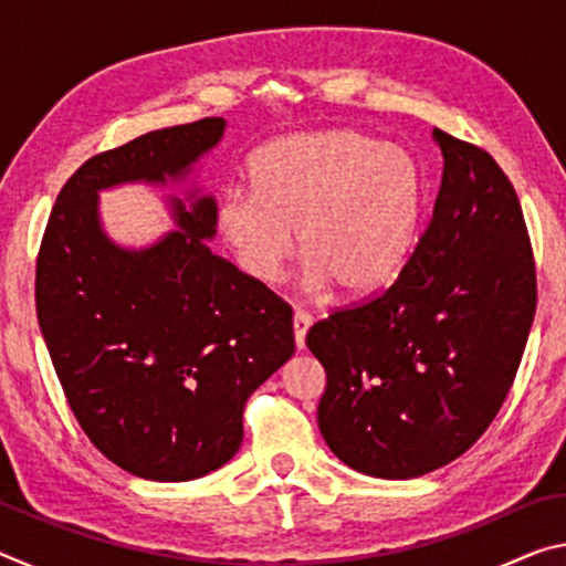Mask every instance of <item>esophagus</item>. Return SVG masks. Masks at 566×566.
Masks as SVG:
<instances>
[{"instance_id":"34e87169","label":"esophagus","mask_w":566,"mask_h":566,"mask_svg":"<svg viewBox=\"0 0 566 566\" xmlns=\"http://www.w3.org/2000/svg\"><path fill=\"white\" fill-rule=\"evenodd\" d=\"M292 327H294V344H296V349L304 352V347H306L304 339H306V332H310V327H312V317H310V314H304V312H294Z\"/></svg>"}]
</instances>
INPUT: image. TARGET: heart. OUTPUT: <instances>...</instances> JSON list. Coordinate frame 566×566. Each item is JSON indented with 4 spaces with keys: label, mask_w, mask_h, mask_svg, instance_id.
<instances>
[{
    "label": "heart",
    "mask_w": 566,
    "mask_h": 566,
    "mask_svg": "<svg viewBox=\"0 0 566 566\" xmlns=\"http://www.w3.org/2000/svg\"><path fill=\"white\" fill-rule=\"evenodd\" d=\"M249 175L254 191L229 189L217 227L252 280H276L294 232L312 290L369 294L407 260L424 175L405 147L359 129L290 134L256 151Z\"/></svg>",
    "instance_id": "obj_1"
}]
</instances>
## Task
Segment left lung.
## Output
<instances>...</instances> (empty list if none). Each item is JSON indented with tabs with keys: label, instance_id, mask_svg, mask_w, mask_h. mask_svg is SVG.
I'll list each match as a JSON object with an SVG mask.
<instances>
[{
	"label": "left lung",
	"instance_id": "1",
	"mask_svg": "<svg viewBox=\"0 0 566 566\" xmlns=\"http://www.w3.org/2000/svg\"><path fill=\"white\" fill-rule=\"evenodd\" d=\"M444 171L427 232L389 290L306 334L327 371L317 421L344 464L415 479L486 432L536 310L512 181L484 149L432 129Z\"/></svg>",
	"mask_w": 566,
	"mask_h": 566
}]
</instances>
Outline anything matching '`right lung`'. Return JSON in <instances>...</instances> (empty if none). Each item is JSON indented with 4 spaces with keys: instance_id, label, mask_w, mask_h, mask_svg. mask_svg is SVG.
I'll use <instances>...</instances> for the list:
<instances>
[{
    "instance_id": "add662e5",
    "label": "right lung",
    "mask_w": 566,
    "mask_h": 566,
    "mask_svg": "<svg viewBox=\"0 0 566 566\" xmlns=\"http://www.w3.org/2000/svg\"><path fill=\"white\" fill-rule=\"evenodd\" d=\"M227 132L207 117L92 157L62 187L36 260V319L66 401L99 452L134 476L189 482L242 447L252 391L294 354L292 310L212 254L217 199L197 167ZM175 186L155 243L106 234L102 190Z\"/></svg>"
}]
</instances>
